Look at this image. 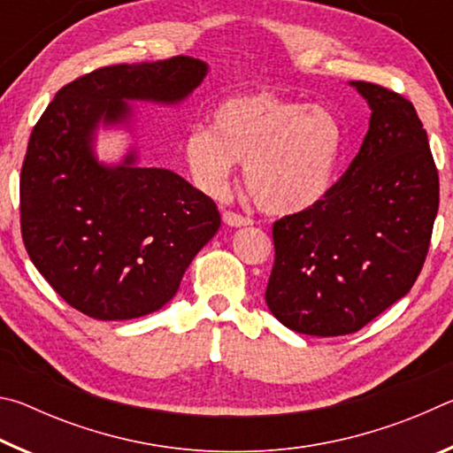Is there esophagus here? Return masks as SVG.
I'll return each instance as SVG.
<instances>
[{"instance_id":"1","label":"esophagus","mask_w":453,"mask_h":453,"mask_svg":"<svg viewBox=\"0 0 453 453\" xmlns=\"http://www.w3.org/2000/svg\"><path fill=\"white\" fill-rule=\"evenodd\" d=\"M224 221H226L227 226H232V227H243V226H251V224H254V221H251L250 218L242 216V213L229 211V210L224 211Z\"/></svg>"}]
</instances>
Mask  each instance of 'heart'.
Returning a JSON list of instances; mask_svg holds the SVG:
<instances>
[{
  "mask_svg": "<svg viewBox=\"0 0 453 453\" xmlns=\"http://www.w3.org/2000/svg\"><path fill=\"white\" fill-rule=\"evenodd\" d=\"M342 140L340 121L324 107L251 91L219 102L211 127L188 134L183 156L210 194L224 191L234 164H243V186L257 208L294 216L327 194Z\"/></svg>",
  "mask_w": 453,
  "mask_h": 453,
  "instance_id": "heart-1",
  "label": "heart"
}]
</instances>
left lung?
Here are the masks:
<instances>
[{"label": "left lung", "mask_w": 453, "mask_h": 453, "mask_svg": "<svg viewBox=\"0 0 453 453\" xmlns=\"http://www.w3.org/2000/svg\"><path fill=\"white\" fill-rule=\"evenodd\" d=\"M351 86L372 107L357 156L319 203L272 227L265 303L297 334H354L402 300L424 267L440 205L416 107L378 83Z\"/></svg>", "instance_id": "8db88e82"}]
</instances>
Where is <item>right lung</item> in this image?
<instances>
[{
    "label": "right lung",
    "instance_id": "obj_1",
    "mask_svg": "<svg viewBox=\"0 0 453 453\" xmlns=\"http://www.w3.org/2000/svg\"><path fill=\"white\" fill-rule=\"evenodd\" d=\"M208 73L175 56L97 67L61 88L42 113L19 175L21 237L56 294L86 316L134 319L172 300L191 259L221 226L218 205L181 175L97 164L99 121H126V99L178 104Z\"/></svg>",
    "mask_w": 453,
    "mask_h": 453
}]
</instances>
